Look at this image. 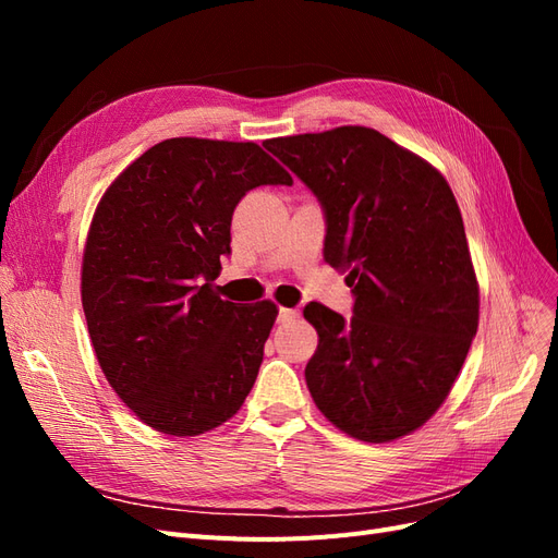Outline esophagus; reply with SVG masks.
Here are the masks:
<instances>
[{
    "label": "esophagus",
    "instance_id": "obj_1",
    "mask_svg": "<svg viewBox=\"0 0 558 558\" xmlns=\"http://www.w3.org/2000/svg\"><path fill=\"white\" fill-rule=\"evenodd\" d=\"M300 316L298 310H289V307H279L277 312V320L279 324H289V320H295Z\"/></svg>",
    "mask_w": 558,
    "mask_h": 558
}]
</instances>
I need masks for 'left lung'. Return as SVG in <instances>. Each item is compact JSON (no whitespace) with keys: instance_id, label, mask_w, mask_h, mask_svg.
Returning <instances> with one entry per match:
<instances>
[{"instance_id":"obj_1","label":"left lung","mask_w":558,"mask_h":558,"mask_svg":"<svg viewBox=\"0 0 558 558\" xmlns=\"http://www.w3.org/2000/svg\"><path fill=\"white\" fill-rule=\"evenodd\" d=\"M316 195L324 260L356 298L344 318L318 302L305 367L316 408L363 442L424 426L449 396L480 324V289L461 209L433 165L381 132L344 125L267 140Z\"/></svg>"}]
</instances>
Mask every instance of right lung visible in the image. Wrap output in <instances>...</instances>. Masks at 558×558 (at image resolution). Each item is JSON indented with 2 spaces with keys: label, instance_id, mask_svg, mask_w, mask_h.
Returning a JSON list of instances; mask_svg holds the SVG:
<instances>
[{
  "label": "right lung",
  "instance_id": "right-lung-1",
  "mask_svg": "<svg viewBox=\"0 0 558 558\" xmlns=\"http://www.w3.org/2000/svg\"><path fill=\"white\" fill-rule=\"evenodd\" d=\"M289 183L258 144L177 137L150 146L97 205L83 312L107 381L146 426L193 437L242 408L277 305L221 300L214 279L238 202Z\"/></svg>",
  "mask_w": 558,
  "mask_h": 558
}]
</instances>
